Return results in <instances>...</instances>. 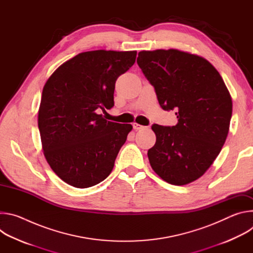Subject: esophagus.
Returning a JSON list of instances; mask_svg holds the SVG:
<instances>
[{
	"mask_svg": "<svg viewBox=\"0 0 253 253\" xmlns=\"http://www.w3.org/2000/svg\"><path fill=\"white\" fill-rule=\"evenodd\" d=\"M133 128H134L135 130H140V129H143L144 126H142V125H140V124H138V123H133Z\"/></svg>",
	"mask_w": 253,
	"mask_h": 253,
	"instance_id": "1",
	"label": "esophagus"
}]
</instances>
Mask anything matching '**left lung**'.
I'll return each instance as SVG.
<instances>
[{"mask_svg":"<svg viewBox=\"0 0 253 253\" xmlns=\"http://www.w3.org/2000/svg\"><path fill=\"white\" fill-rule=\"evenodd\" d=\"M137 64L154 87L164 110L178 122L152 126L156 135L148 150L152 169L164 181L186 185L200 178L224 145L232 115L230 93L211 63L177 49L141 51Z\"/></svg>","mask_w":253,"mask_h":253,"instance_id":"1","label":"left lung"}]
</instances>
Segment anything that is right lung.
Wrapping results in <instances>:
<instances>
[{"instance_id":"right-lung-1","label":"right lung","mask_w":253,"mask_h":253,"mask_svg":"<svg viewBox=\"0 0 253 253\" xmlns=\"http://www.w3.org/2000/svg\"><path fill=\"white\" fill-rule=\"evenodd\" d=\"M136 55L83 52L47 80L38 112L42 147L50 167L67 184L88 188L111 173L133 127L107 121L97 112L114 106L116 80L133 66Z\"/></svg>"}]
</instances>
